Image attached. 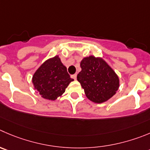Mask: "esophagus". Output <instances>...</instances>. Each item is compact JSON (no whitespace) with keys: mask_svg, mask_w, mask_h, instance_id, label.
I'll return each instance as SVG.
<instances>
[{"mask_svg":"<svg viewBox=\"0 0 150 150\" xmlns=\"http://www.w3.org/2000/svg\"><path fill=\"white\" fill-rule=\"evenodd\" d=\"M76 76H77V75H76V74H73V75H71V78H73L74 79H76Z\"/></svg>","mask_w":150,"mask_h":150,"instance_id":"1","label":"esophagus"}]
</instances>
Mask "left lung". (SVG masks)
Here are the masks:
<instances>
[{"instance_id":"obj_1","label":"left lung","mask_w":150,"mask_h":150,"mask_svg":"<svg viewBox=\"0 0 150 150\" xmlns=\"http://www.w3.org/2000/svg\"><path fill=\"white\" fill-rule=\"evenodd\" d=\"M80 66L77 80L90 100L102 103L115 95L119 87V77L103 59L90 56L81 61Z\"/></svg>"}]
</instances>
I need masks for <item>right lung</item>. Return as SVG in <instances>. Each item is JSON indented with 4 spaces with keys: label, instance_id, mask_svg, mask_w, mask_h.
Returning a JSON list of instances; mask_svg holds the SVG:
<instances>
[{
    "label": "right lung",
    "instance_id": "add662e5",
    "mask_svg": "<svg viewBox=\"0 0 150 150\" xmlns=\"http://www.w3.org/2000/svg\"><path fill=\"white\" fill-rule=\"evenodd\" d=\"M72 81L58 56L45 61L32 77L35 89L48 100H55L60 96Z\"/></svg>",
    "mask_w": 150,
    "mask_h": 150
}]
</instances>
